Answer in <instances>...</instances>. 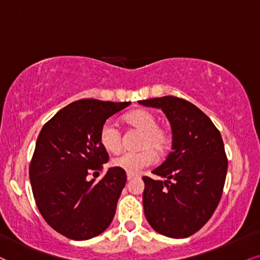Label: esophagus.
Listing matches in <instances>:
<instances>
[{
    "mask_svg": "<svg viewBox=\"0 0 260 260\" xmlns=\"http://www.w3.org/2000/svg\"><path fill=\"white\" fill-rule=\"evenodd\" d=\"M138 176L137 174H133V173H127V180H132L134 178H137Z\"/></svg>",
    "mask_w": 260,
    "mask_h": 260,
    "instance_id": "obj_1",
    "label": "esophagus"
}]
</instances>
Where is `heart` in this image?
I'll list each match as a JSON object with an SVG mask.
<instances>
[{
    "label": "heart",
    "mask_w": 260,
    "mask_h": 260,
    "mask_svg": "<svg viewBox=\"0 0 260 260\" xmlns=\"http://www.w3.org/2000/svg\"><path fill=\"white\" fill-rule=\"evenodd\" d=\"M124 122L140 132H143L139 146L142 148L137 152H123L112 160V166L127 173L138 174L144 168L150 167L157 160V154L154 149L162 152L170 143V136L167 131L157 126L155 115L144 109H137L124 116ZM100 144L106 151H120L122 140L121 132L114 122L108 121L103 124L99 133Z\"/></svg>",
    "instance_id": "b5f03b06"
}]
</instances>
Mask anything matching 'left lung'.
Here are the masks:
<instances>
[{
    "instance_id": "8db88e82",
    "label": "left lung",
    "mask_w": 260,
    "mask_h": 260,
    "mask_svg": "<svg viewBox=\"0 0 260 260\" xmlns=\"http://www.w3.org/2000/svg\"><path fill=\"white\" fill-rule=\"evenodd\" d=\"M161 109L172 127V152L152 171L165 180L144 177L143 206L155 231L185 239L209 220L220 201L228 171L224 143L213 122L198 106L177 96L140 100Z\"/></svg>"
}]
</instances>
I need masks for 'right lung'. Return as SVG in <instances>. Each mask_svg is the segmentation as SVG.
<instances>
[{"instance_id":"1","label":"right lung","mask_w":260,"mask_h":260,"mask_svg":"<svg viewBox=\"0 0 260 260\" xmlns=\"http://www.w3.org/2000/svg\"><path fill=\"white\" fill-rule=\"evenodd\" d=\"M129 104L77 100L41 129L29 171L34 198L47 223L68 239L98 236L114 219L126 172L109 168L98 183L87 177L109 161L99 140L103 124Z\"/></svg>"}]
</instances>
